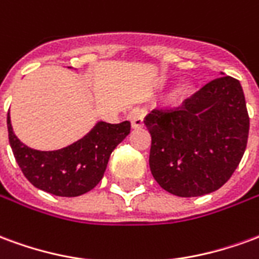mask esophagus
<instances>
[{
	"instance_id": "esophagus-1",
	"label": "esophagus",
	"mask_w": 259,
	"mask_h": 259,
	"mask_svg": "<svg viewBox=\"0 0 259 259\" xmlns=\"http://www.w3.org/2000/svg\"><path fill=\"white\" fill-rule=\"evenodd\" d=\"M129 119L132 122V127L133 129H140L144 124V112L140 109H135L129 113Z\"/></svg>"
}]
</instances>
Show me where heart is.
<instances>
[{"instance_id": "obj_1", "label": "heart", "mask_w": 259, "mask_h": 259, "mask_svg": "<svg viewBox=\"0 0 259 259\" xmlns=\"http://www.w3.org/2000/svg\"><path fill=\"white\" fill-rule=\"evenodd\" d=\"M194 93V84H191L189 81H186L183 84L179 85V89L176 91V94L175 97L178 98V100H182V98H186V97L191 96Z\"/></svg>"}]
</instances>
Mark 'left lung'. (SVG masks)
I'll use <instances>...</instances> for the list:
<instances>
[{"label":"left lung","instance_id":"1","mask_svg":"<svg viewBox=\"0 0 259 259\" xmlns=\"http://www.w3.org/2000/svg\"><path fill=\"white\" fill-rule=\"evenodd\" d=\"M144 124L158 185L179 197H200L221 189L239 166L250 118L240 81L222 76L178 107H157Z\"/></svg>","mask_w":259,"mask_h":259}]
</instances>
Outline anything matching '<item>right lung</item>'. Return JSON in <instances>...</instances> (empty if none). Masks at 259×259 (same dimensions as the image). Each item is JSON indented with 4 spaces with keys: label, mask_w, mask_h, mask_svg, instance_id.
<instances>
[{
    "label": "right lung",
    "mask_w": 259,
    "mask_h": 259,
    "mask_svg": "<svg viewBox=\"0 0 259 259\" xmlns=\"http://www.w3.org/2000/svg\"><path fill=\"white\" fill-rule=\"evenodd\" d=\"M9 144L16 162L31 185L50 194L77 197L94 189L104 176L108 159L130 133V122H98L90 133L57 151H38L25 146L15 136L7 118Z\"/></svg>",
    "instance_id": "obj_1"
}]
</instances>
